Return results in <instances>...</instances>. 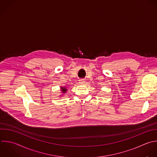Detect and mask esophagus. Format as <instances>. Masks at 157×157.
Instances as JSON below:
<instances>
[{"instance_id":"obj_1","label":"esophagus","mask_w":157,"mask_h":157,"mask_svg":"<svg viewBox=\"0 0 157 157\" xmlns=\"http://www.w3.org/2000/svg\"><path fill=\"white\" fill-rule=\"evenodd\" d=\"M79 83L81 84V85H84V84L85 83V80H83V79H80V80H79Z\"/></svg>"}]
</instances>
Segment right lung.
<instances>
[{
    "mask_svg": "<svg viewBox=\"0 0 157 157\" xmlns=\"http://www.w3.org/2000/svg\"><path fill=\"white\" fill-rule=\"evenodd\" d=\"M67 91V89L66 88V87L61 86V93H62L61 95H64L65 93H66Z\"/></svg>",
    "mask_w": 157,
    "mask_h": 157,
    "instance_id": "obj_1",
    "label": "right lung"
}]
</instances>
